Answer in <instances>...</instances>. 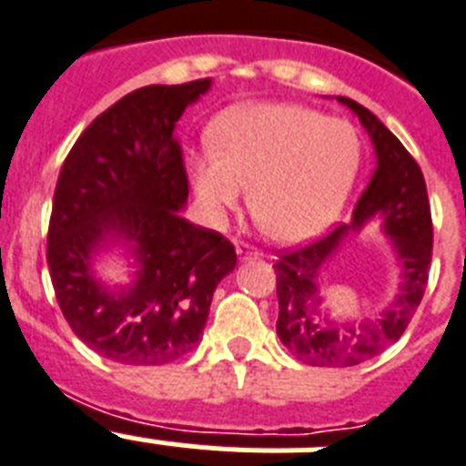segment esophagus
Listing matches in <instances>:
<instances>
[{"label": "esophagus", "instance_id": "34e87169", "mask_svg": "<svg viewBox=\"0 0 466 466\" xmlns=\"http://www.w3.org/2000/svg\"><path fill=\"white\" fill-rule=\"evenodd\" d=\"M237 253H239V258H256V256H260V253H258V248H253L251 244H246V241H237Z\"/></svg>", "mask_w": 466, "mask_h": 466}]
</instances>
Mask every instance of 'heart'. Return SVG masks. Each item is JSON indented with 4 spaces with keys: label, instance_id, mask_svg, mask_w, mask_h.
Listing matches in <instances>:
<instances>
[{
    "label": "heart",
    "instance_id": "b5f03b06",
    "mask_svg": "<svg viewBox=\"0 0 466 466\" xmlns=\"http://www.w3.org/2000/svg\"><path fill=\"white\" fill-rule=\"evenodd\" d=\"M358 130L293 104H256L227 113L213 151L194 160V187L210 210L234 208L248 190L253 220L284 244L318 237L334 222L358 177Z\"/></svg>",
    "mask_w": 466,
    "mask_h": 466
}]
</instances>
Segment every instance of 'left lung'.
Returning a JSON list of instances; mask_svg holds the SVG:
<instances>
[{"instance_id":"left-lung-1","label":"left lung","mask_w":466,"mask_h":466,"mask_svg":"<svg viewBox=\"0 0 466 466\" xmlns=\"http://www.w3.org/2000/svg\"><path fill=\"white\" fill-rule=\"evenodd\" d=\"M339 101L358 113L377 148V170L355 206L353 225L360 227L374 215H381L405 272L398 299L377 319L334 324L319 306L318 284L329 258L348 234V225L334 227L306 246L279 251L275 263L279 300L277 334L293 358L312 367H355L396 343L421 303L433 253L431 206L421 167L372 111L346 96H339Z\"/></svg>"}]
</instances>
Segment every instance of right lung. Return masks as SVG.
<instances>
[{"label": "right lung", "instance_id": "add662e5", "mask_svg": "<svg viewBox=\"0 0 466 466\" xmlns=\"http://www.w3.org/2000/svg\"><path fill=\"white\" fill-rule=\"evenodd\" d=\"M208 87L201 77L125 94L77 137L58 173L46 232L58 308L85 346L120 365H166L194 350L215 287L237 265L232 241L177 213L189 179L175 123ZM104 238L130 240L140 260L120 294L88 272Z\"/></svg>", "mask_w": 466, "mask_h": 466}]
</instances>
